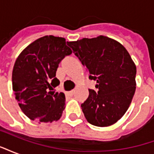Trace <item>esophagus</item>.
Returning <instances> with one entry per match:
<instances>
[{
    "label": "esophagus",
    "instance_id": "obj_1",
    "mask_svg": "<svg viewBox=\"0 0 154 154\" xmlns=\"http://www.w3.org/2000/svg\"><path fill=\"white\" fill-rule=\"evenodd\" d=\"M73 93H74V90L70 91H69V92H68V94H69V96H71V97H72V95H73Z\"/></svg>",
    "mask_w": 154,
    "mask_h": 154
}]
</instances>
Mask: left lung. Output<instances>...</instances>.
Segmentation results:
<instances>
[{
	"mask_svg": "<svg viewBox=\"0 0 154 154\" xmlns=\"http://www.w3.org/2000/svg\"><path fill=\"white\" fill-rule=\"evenodd\" d=\"M97 81L98 91L89 89V97L81 105L88 122L107 127L123 117L136 89V66L129 52L118 41L103 35L68 42Z\"/></svg>",
	"mask_w": 154,
	"mask_h": 154,
	"instance_id": "obj_1",
	"label": "left lung"
}]
</instances>
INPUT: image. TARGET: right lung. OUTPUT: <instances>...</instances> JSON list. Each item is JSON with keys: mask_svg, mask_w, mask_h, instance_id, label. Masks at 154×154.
Returning a JSON list of instances; mask_svg holds the SVG:
<instances>
[{"mask_svg": "<svg viewBox=\"0 0 154 154\" xmlns=\"http://www.w3.org/2000/svg\"><path fill=\"white\" fill-rule=\"evenodd\" d=\"M72 54L66 39L45 35L29 44L20 54L12 71V89L23 113L38 123L60 119L65 109V95L55 92L60 82L58 64Z\"/></svg>", "mask_w": 154, "mask_h": 154, "instance_id": "right-lung-1", "label": "right lung"}]
</instances>
